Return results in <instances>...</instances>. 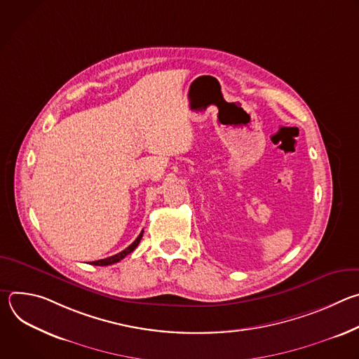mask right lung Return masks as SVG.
Segmentation results:
<instances>
[{
	"mask_svg": "<svg viewBox=\"0 0 359 359\" xmlns=\"http://www.w3.org/2000/svg\"><path fill=\"white\" fill-rule=\"evenodd\" d=\"M142 236H143V231L137 236V238L129 245V247H126L123 251H121V252H118V254H115V255H112V257H108V259H104V260H96V262H92V266H111V264H115V263H118V262H121L122 259H125L128 254H130L136 247H137V244L140 243V240H142Z\"/></svg>",
	"mask_w": 359,
	"mask_h": 359,
	"instance_id": "right-lung-1",
	"label": "right lung"
}]
</instances>
